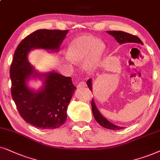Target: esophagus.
Returning a JSON list of instances; mask_svg holds the SVG:
<instances>
[{
	"mask_svg": "<svg viewBox=\"0 0 160 160\" xmlns=\"http://www.w3.org/2000/svg\"><path fill=\"white\" fill-rule=\"evenodd\" d=\"M86 83L85 82H80V83L78 84V87L79 88H84V87H86Z\"/></svg>",
	"mask_w": 160,
	"mask_h": 160,
	"instance_id": "34e87169",
	"label": "esophagus"
}]
</instances>
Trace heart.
Instances as JSON below:
<instances>
[{
  "label": "heart",
  "mask_w": 160,
  "mask_h": 160,
  "mask_svg": "<svg viewBox=\"0 0 160 160\" xmlns=\"http://www.w3.org/2000/svg\"><path fill=\"white\" fill-rule=\"evenodd\" d=\"M105 52V45L97 37L82 35L76 37L69 44L67 51L68 60L74 63L84 61L85 69L92 72L101 62Z\"/></svg>",
  "instance_id": "1"
}]
</instances>
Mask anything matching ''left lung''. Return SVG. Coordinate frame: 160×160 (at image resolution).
Listing matches in <instances>:
<instances>
[{"instance_id":"8db88e82","label":"left lung","mask_w":160,"mask_h":160,"mask_svg":"<svg viewBox=\"0 0 160 160\" xmlns=\"http://www.w3.org/2000/svg\"><path fill=\"white\" fill-rule=\"evenodd\" d=\"M107 33L110 35H111L113 37L118 43L120 44H127V43H137L143 44L141 40L136 36H133L132 34H129L128 33L123 31H108ZM87 86L90 89L91 91H92V79H88V81H87ZM91 107H92V112L93 115L94 116L95 120L97 121L98 123L101 125L102 127H103L104 128L109 129H113V130H118V129H123V127H118L116 125L112 123L110 121L108 120L107 118H105L101 112H99V110H98V108L96 105L93 99L91 101Z\"/></svg>"}]
</instances>
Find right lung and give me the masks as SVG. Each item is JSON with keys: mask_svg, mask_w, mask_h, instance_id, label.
Here are the masks:
<instances>
[{"mask_svg": "<svg viewBox=\"0 0 160 160\" xmlns=\"http://www.w3.org/2000/svg\"><path fill=\"white\" fill-rule=\"evenodd\" d=\"M69 30L41 29L34 31L19 44L10 68L12 97L21 117L40 129L58 128L67 118V108L77 89L70 77L55 71L39 72L28 62V55L34 49L58 52ZM39 78L42 86L37 90L27 82Z\"/></svg>", "mask_w": 160, "mask_h": 160, "instance_id": "obj_1", "label": "right lung"}]
</instances>
